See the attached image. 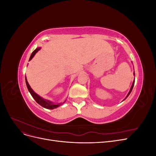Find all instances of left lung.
<instances>
[{"instance_id":"obj_1","label":"left lung","mask_w":156,"mask_h":156,"mask_svg":"<svg viewBox=\"0 0 156 156\" xmlns=\"http://www.w3.org/2000/svg\"><path fill=\"white\" fill-rule=\"evenodd\" d=\"M133 74L135 75V72H134ZM134 83H135V80H134V81H133V84H132V86H131V88H130V90H129V93H128V94H127V96L126 97V98L124 99V100H126V98H127V97H128V96L129 95V94H130V93L131 92V91H132V89H133V86H134Z\"/></svg>"}]
</instances>
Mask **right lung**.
I'll return each instance as SVG.
<instances>
[{
	"label": "right lung",
	"instance_id": "right-lung-1",
	"mask_svg": "<svg viewBox=\"0 0 156 156\" xmlns=\"http://www.w3.org/2000/svg\"><path fill=\"white\" fill-rule=\"evenodd\" d=\"M40 48H37L34 51H33L32 53L31 54V56H30V57L29 58V60H30L33 57H34V56L35 55V54L37 53V51H40ZM25 81H26V84H27V88H28V90H29V92L30 93L31 96H32L33 98L34 99L35 101L37 103H38L39 105H40L41 107H44L45 108H48V109H53V108H55L56 107H59L61 105V104H56V103H52L50 101L46 100H45V99L42 98L41 97H40V96L37 95L36 93H35L34 91H33V90L31 88V87L29 85V83H28V81H27V79L26 77H25ZM65 101H64V103Z\"/></svg>",
	"mask_w": 156,
	"mask_h": 156
}]
</instances>
